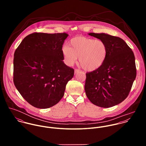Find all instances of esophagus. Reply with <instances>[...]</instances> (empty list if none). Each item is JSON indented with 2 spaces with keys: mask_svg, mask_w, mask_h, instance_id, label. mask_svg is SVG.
<instances>
[{
  "mask_svg": "<svg viewBox=\"0 0 146 146\" xmlns=\"http://www.w3.org/2000/svg\"><path fill=\"white\" fill-rule=\"evenodd\" d=\"M80 72V70L78 69H75V74H77Z\"/></svg>",
  "mask_w": 146,
  "mask_h": 146,
  "instance_id": "1",
  "label": "esophagus"
}]
</instances>
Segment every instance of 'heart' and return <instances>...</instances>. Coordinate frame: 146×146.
Wrapping results in <instances>:
<instances>
[{"instance_id": "b5f03b06", "label": "heart", "mask_w": 146, "mask_h": 146, "mask_svg": "<svg viewBox=\"0 0 146 146\" xmlns=\"http://www.w3.org/2000/svg\"><path fill=\"white\" fill-rule=\"evenodd\" d=\"M64 61L68 66L79 62L84 70L93 71L104 63L108 54L106 43L101 39L76 36L70 40L68 45L62 48Z\"/></svg>"}]
</instances>
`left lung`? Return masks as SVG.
Wrapping results in <instances>:
<instances>
[{
	"mask_svg": "<svg viewBox=\"0 0 146 146\" xmlns=\"http://www.w3.org/2000/svg\"><path fill=\"white\" fill-rule=\"evenodd\" d=\"M88 34L106 43L108 54L100 68L86 74L85 93L93 104L111 107L128 96L137 75L135 57L131 48L120 38L105 33Z\"/></svg>",
	"mask_w": 146,
	"mask_h": 146,
	"instance_id": "1",
	"label": "left lung"
}]
</instances>
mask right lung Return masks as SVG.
<instances>
[{
    "mask_svg": "<svg viewBox=\"0 0 146 146\" xmlns=\"http://www.w3.org/2000/svg\"><path fill=\"white\" fill-rule=\"evenodd\" d=\"M66 33H35L26 36L13 59V82L22 97L33 106L48 108L62 98L74 70L63 61Z\"/></svg>",
    "mask_w": 146,
    "mask_h": 146,
    "instance_id": "obj_1",
    "label": "right lung"
}]
</instances>
